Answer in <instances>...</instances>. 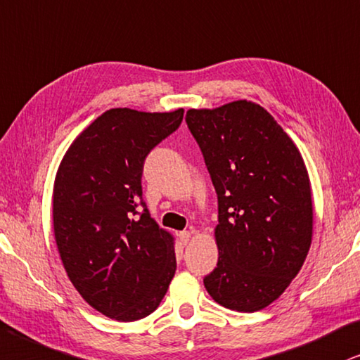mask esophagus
I'll return each instance as SVG.
<instances>
[{
  "mask_svg": "<svg viewBox=\"0 0 360 360\" xmlns=\"http://www.w3.org/2000/svg\"><path fill=\"white\" fill-rule=\"evenodd\" d=\"M189 239H191L189 231H183V233H179V240H181V244H183V245L188 244Z\"/></svg>",
  "mask_w": 360,
  "mask_h": 360,
  "instance_id": "34e87169",
  "label": "esophagus"
}]
</instances>
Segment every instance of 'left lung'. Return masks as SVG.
Masks as SVG:
<instances>
[{"mask_svg": "<svg viewBox=\"0 0 360 360\" xmlns=\"http://www.w3.org/2000/svg\"><path fill=\"white\" fill-rule=\"evenodd\" d=\"M186 122L217 193V267L204 288L221 306L256 312L288 289L312 243L311 181L294 141L259 104L189 109Z\"/></svg>", "mask_w": 360, "mask_h": 360, "instance_id": "obj_1", "label": "left lung"}]
</instances>
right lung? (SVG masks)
<instances>
[{"label": "right lung", "instance_id": "obj_1", "mask_svg": "<svg viewBox=\"0 0 360 360\" xmlns=\"http://www.w3.org/2000/svg\"><path fill=\"white\" fill-rule=\"evenodd\" d=\"M184 109L103 112L71 143L53 189L54 239L81 297L111 319L156 311L176 272L174 238L143 202L144 159L179 127ZM141 203L145 211L134 218Z\"/></svg>", "mask_w": 360, "mask_h": 360}]
</instances>
